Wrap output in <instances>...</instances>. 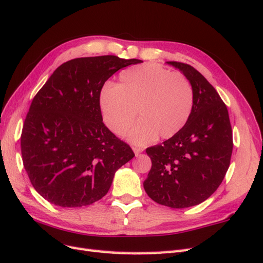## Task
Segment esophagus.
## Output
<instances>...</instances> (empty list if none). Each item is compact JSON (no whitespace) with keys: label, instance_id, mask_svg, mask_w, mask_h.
<instances>
[{"label":"esophagus","instance_id":"esophagus-1","mask_svg":"<svg viewBox=\"0 0 263 263\" xmlns=\"http://www.w3.org/2000/svg\"><path fill=\"white\" fill-rule=\"evenodd\" d=\"M133 151H134V153H136V156L138 157L140 153H142V152H143V149H142V147H138V146H134V147H133Z\"/></svg>","mask_w":263,"mask_h":263}]
</instances>
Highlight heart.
Wrapping results in <instances>:
<instances>
[{"mask_svg": "<svg viewBox=\"0 0 263 263\" xmlns=\"http://www.w3.org/2000/svg\"><path fill=\"white\" fill-rule=\"evenodd\" d=\"M194 103L193 87L183 74L157 64H142L122 71L119 84H105L99 105L104 124L134 144H146L158 136L169 139L183 129Z\"/></svg>", "mask_w": 263, "mask_h": 263, "instance_id": "obj_1", "label": "heart"}]
</instances>
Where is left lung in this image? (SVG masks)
I'll list each match as a JSON object with an SVG mask.
<instances>
[{
	"mask_svg": "<svg viewBox=\"0 0 263 263\" xmlns=\"http://www.w3.org/2000/svg\"><path fill=\"white\" fill-rule=\"evenodd\" d=\"M166 63L190 81L193 109L182 130L146 149L152 166L143 186L157 203L183 209L210 198L224 179L232 154V129L227 106L208 80L189 64Z\"/></svg>",
	"mask_w": 263,
	"mask_h": 263,
	"instance_id": "left-lung-1",
	"label": "left lung"
}]
</instances>
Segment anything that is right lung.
Instances as JSON below:
<instances>
[{
	"label": "right lung",
	"instance_id": "1",
	"mask_svg": "<svg viewBox=\"0 0 263 263\" xmlns=\"http://www.w3.org/2000/svg\"><path fill=\"white\" fill-rule=\"evenodd\" d=\"M141 62L116 55L73 59L36 93L24 121L21 152L33 187L45 200L63 208L92 204L134 157L104 125L99 97L114 73Z\"/></svg>",
	"mask_w": 263,
	"mask_h": 263
}]
</instances>
